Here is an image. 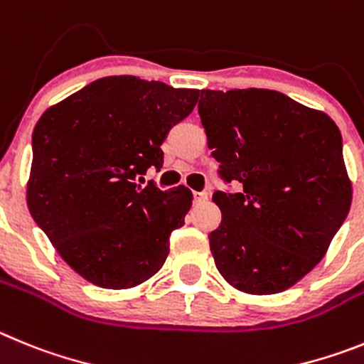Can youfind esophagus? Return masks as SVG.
<instances>
[{
    "label": "esophagus",
    "mask_w": 364,
    "mask_h": 364,
    "mask_svg": "<svg viewBox=\"0 0 364 364\" xmlns=\"http://www.w3.org/2000/svg\"><path fill=\"white\" fill-rule=\"evenodd\" d=\"M194 199L196 203H201L208 199V192H194Z\"/></svg>",
    "instance_id": "esophagus-1"
}]
</instances>
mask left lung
<instances>
[{
    "label": "left lung",
    "mask_w": 364,
    "mask_h": 364,
    "mask_svg": "<svg viewBox=\"0 0 364 364\" xmlns=\"http://www.w3.org/2000/svg\"><path fill=\"white\" fill-rule=\"evenodd\" d=\"M198 110L221 179L243 185L212 196L223 215L208 235L215 267L241 292H283L323 259L348 215L341 132L325 112L264 88L201 90Z\"/></svg>",
    "instance_id": "8db88e82"
}]
</instances>
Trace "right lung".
Wrapping results in <instances>:
<instances>
[{"label":"right lung","mask_w":364,"mask_h":364,"mask_svg":"<svg viewBox=\"0 0 364 364\" xmlns=\"http://www.w3.org/2000/svg\"><path fill=\"white\" fill-rule=\"evenodd\" d=\"M199 90L101 77L45 110L32 134L27 205L65 263L101 288H132L163 267L192 192L137 185Z\"/></svg>","instance_id":"add662e5"}]
</instances>
